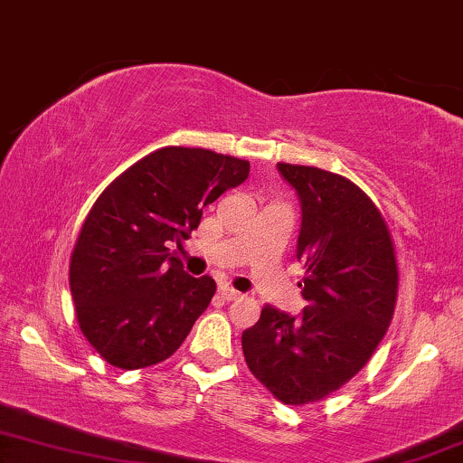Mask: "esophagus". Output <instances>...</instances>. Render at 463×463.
Returning <instances> with one entry per match:
<instances>
[{"instance_id": "1", "label": "esophagus", "mask_w": 463, "mask_h": 463, "mask_svg": "<svg viewBox=\"0 0 463 463\" xmlns=\"http://www.w3.org/2000/svg\"><path fill=\"white\" fill-rule=\"evenodd\" d=\"M220 296H222V299H226V302H232V299L241 298L239 291L229 288V285H222V288H220Z\"/></svg>"}]
</instances>
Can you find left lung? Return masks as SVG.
Here are the masks:
<instances>
[{
  "label": "left lung",
  "instance_id": "1",
  "mask_svg": "<svg viewBox=\"0 0 463 463\" xmlns=\"http://www.w3.org/2000/svg\"><path fill=\"white\" fill-rule=\"evenodd\" d=\"M277 165L302 201L304 315L264 304L241 344L251 373L298 407L323 401L367 364L392 323L399 264L386 218L353 180L315 165Z\"/></svg>",
  "mask_w": 463,
  "mask_h": 463
}]
</instances>
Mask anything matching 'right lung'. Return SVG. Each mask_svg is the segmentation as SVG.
<instances>
[{"label": "right lung", "instance_id": "obj_1", "mask_svg": "<svg viewBox=\"0 0 463 463\" xmlns=\"http://www.w3.org/2000/svg\"><path fill=\"white\" fill-rule=\"evenodd\" d=\"M250 175V161L210 148L164 146L117 175L83 220L69 264L77 323L113 367L172 356L216 294L186 275L167 243H182L203 207Z\"/></svg>", "mask_w": 463, "mask_h": 463}]
</instances>
